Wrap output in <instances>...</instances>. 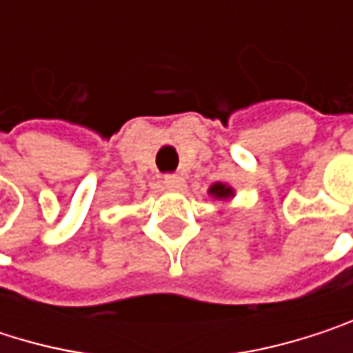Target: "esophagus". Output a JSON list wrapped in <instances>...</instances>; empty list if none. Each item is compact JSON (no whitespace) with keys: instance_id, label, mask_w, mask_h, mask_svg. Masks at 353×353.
Segmentation results:
<instances>
[{"instance_id":"1","label":"esophagus","mask_w":353,"mask_h":353,"mask_svg":"<svg viewBox=\"0 0 353 353\" xmlns=\"http://www.w3.org/2000/svg\"><path fill=\"white\" fill-rule=\"evenodd\" d=\"M163 183L168 190L172 192H181L185 188V179L181 176H176V174H170V176H163Z\"/></svg>"}]
</instances>
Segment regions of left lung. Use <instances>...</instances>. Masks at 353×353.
<instances>
[{
    "label": "left lung",
    "mask_w": 353,
    "mask_h": 353,
    "mask_svg": "<svg viewBox=\"0 0 353 353\" xmlns=\"http://www.w3.org/2000/svg\"><path fill=\"white\" fill-rule=\"evenodd\" d=\"M210 194H212L214 198H231V196H233V190L227 188L225 183H214V185L210 188Z\"/></svg>",
    "instance_id": "obj_1"
}]
</instances>
